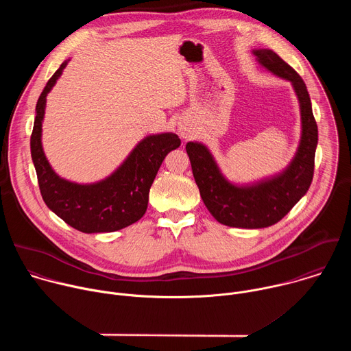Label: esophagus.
I'll use <instances>...</instances> for the list:
<instances>
[{
  "label": "esophagus",
  "instance_id": "1",
  "mask_svg": "<svg viewBox=\"0 0 351 351\" xmlns=\"http://www.w3.org/2000/svg\"><path fill=\"white\" fill-rule=\"evenodd\" d=\"M179 134H180V137H183V138H187V137H190V130L187 129V128H184V126H179Z\"/></svg>",
  "mask_w": 351,
  "mask_h": 351
}]
</instances>
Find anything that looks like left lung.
<instances>
[{"mask_svg": "<svg viewBox=\"0 0 351 351\" xmlns=\"http://www.w3.org/2000/svg\"><path fill=\"white\" fill-rule=\"evenodd\" d=\"M253 54L263 68L290 82L297 95L302 137L290 164L274 176L236 184L223 176L207 145L198 141L186 144L194 180L211 215L222 225L244 229L275 225L300 202L313 182L318 144V128L303 79L272 49L258 48Z\"/></svg>", "mask_w": 351, "mask_h": 351, "instance_id": "1", "label": "left lung"}]
</instances>
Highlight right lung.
I'll return each instance as SVG.
<instances>
[{"instance_id": "obj_1", "label": "right lung", "mask_w": 351, "mask_h": 351, "mask_svg": "<svg viewBox=\"0 0 351 351\" xmlns=\"http://www.w3.org/2000/svg\"><path fill=\"white\" fill-rule=\"evenodd\" d=\"M64 61L40 94L30 137L32 160L45 206L69 226L83 233H104L137 222L147 210L148 193L164 158L180 145L175 133L144 137L128 158L106 179L95 183H75L56 173L45 158L41 144V125L47 94L56 86L68 65Z\"/></svg>"}]
</instances>
